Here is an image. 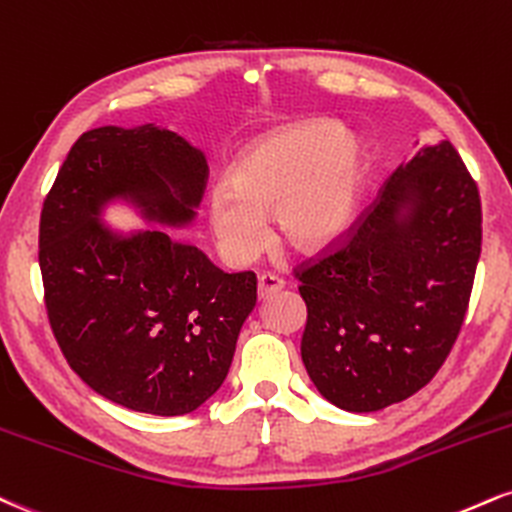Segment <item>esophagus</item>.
<instances>
[{"label": "esophagus", "instance_id": "34e87169", "mask_svg": "<svg viewBox=\"0 0 512 512\" xmlns=\"http://www.w3.org/2000/svg\"><path fill=\"white\" fill-rule=\"evenodd\" d=\"M283 286H286V283H283V279H279V276L262 274L260 281H257V295H260L262 300H267V298H272L274 293H279Z\"/></svg>", "mask_w": 512, "mask_h": 512}]
</instances>
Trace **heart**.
Returning <instances> with one entry per match:
<instances>
[{
  "mask_svg": "<svg viewBox=\"0 0 512 512\" xmlns=\"http://www.w3.org/2000/svg\"><path fill=\"white\" fill-rule=\"evenodd\" d=\"M369 174V152L329 121H305L262 135L233 162L226 188L207 197L219 250L233 264L267 245L264 221L288 248L315 255L346 233Z\"/></svg>",
  "mask_w": 512,
  "mask_h": 512,
  "instance_id": "b5f03b06",
  "label": "heart"
}]
</instances>
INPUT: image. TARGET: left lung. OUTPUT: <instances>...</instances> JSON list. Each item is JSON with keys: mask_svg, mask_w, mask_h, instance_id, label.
Segmentation results:
<instances>
[{"mask_svg": "<svg viewBox=\"0 0 512 512\" xmlns=\"http://www.w3.org/2000/svg\"><path fill=\"white\" fill-rule=\"evenodd\" d=\"M479 252L477 183L448 140L422 147L336 248L295 269L317 391L377 412L427 386L460 334Z\"/></svg>", "mask_w": 512, "mask_h": 512, "instance_id": "left-lung-1", "label": "left lung"}]
</instances>
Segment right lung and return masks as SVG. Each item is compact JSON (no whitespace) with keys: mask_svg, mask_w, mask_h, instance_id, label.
Wrapping results in <instances>:
<instances>
[{"mask_svg":"<svg viewBox=\"0 0 512 512\" xmlns=\"http://www.w3.org/2000/svg\"><path fill=\"white\" fill-rule=\"evenodd\" d=\"M207 162L155 123L83 133L40 214V272L49 326L92 391L147 415L200 408L229 374L257 276L226 274L164 229L121 236L100 221L126 200L147 221L186 226Z\"/></svg>","mask_w":512,"mask_h":512,"instance_id":"add662e5","label":"right lung"}]
</instances>
